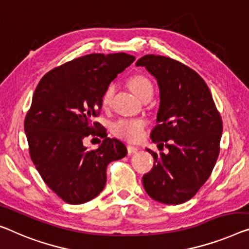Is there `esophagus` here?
Instances as JSON below:
<instances>
[{"label": "esophagus", "instance_id": "esophagus-1", "mask_svg": "<svg viewBox=\"0 0 249 249\" xmlns=\"http://www.w3.org/2000/svg\"><path fill=\"white\" fill-rule=\"evenodd\" d=\"M139 151V147L134 146V145H127V152L129 154H133V153H136V152Z\"/></svg>", "mask_w": 249, "mask_h": 249}]
</instances>
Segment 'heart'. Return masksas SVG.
<instances>
[{"instance_id":"heart-1","label":"heart","mask_w":249,"mask_h":249,"mask_svg":"<svg viewBox=\"0 0 249 249\" xmlns=\"http://www.w3.org/2000/svg\"><path fill=\"white\" fill-rule=\"evenodd\" d=\"M129 86L137 97L142 99L147 95H153V86L145 76L136 75L129 79ZM115 92V85L109 84L102 95L103 106H108ZM145 122L141 118H122L112 126L113 133L118 137L127 141H136L143 135Z\"/></svg>"}]
</instances>
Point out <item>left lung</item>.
Segmentation results:
<instances>
[{
	"label": "left lung",
	"mask_w": 249,
	"mask_h": 249,
	"mask_svg": "<svg viewBox=\"0 0 249 249\" xmlns=\"http://www.w3.org/2000/svg\"><path fill=\"white\" fill-rule=\"evenodd\" d=\"M158 81L160 107L151 139L165 143L168 153L153 155L154 164L143 176V185L152 199L165 205L190 200L208 180L218 155L222 121L205 80L195 70L163 55L139 59ZM159 144V145H160Z\"/></svg>",
	"instance_id": "8db88e82"
}]
</instances>
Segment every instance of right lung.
<instances>
[{"label":"right lung","instance_id":"obj_1","mask_svg":"<svg viewBox=\"0 0 249 249\" xmlns=\"http://www.w3.org/2000/svg\"><path fill=\"white\" fill-rule=\"evenodd\" d=\"M134 60L124 53L87 54L50 70L36 88L24 121L30 157L66 202L80 205L97 196L106 184L107 165L127 154L124 143L107 137L94 118L105 88ZM90 134L106 137L97 150L83 145Z\"/></svg>","mask_w":249,"mask_h":249}]
</instances>
